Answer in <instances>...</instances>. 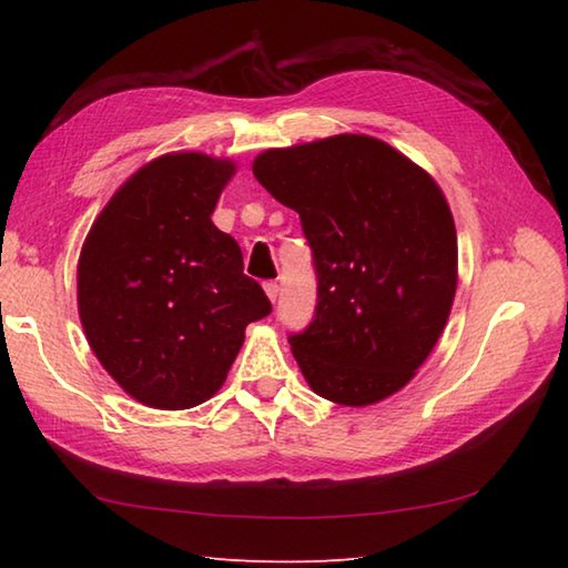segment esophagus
Returning <instances> with one entry per match:
<instances>
[{
    "label": "esophagus",
    "instance_id": "obj_1",
    "mask_svg": "<svg viewBox=\"0 0 568 568\" xmlns=\"http://www.w3.org/2000/svg\"><path fill=\"white\" fill-rule=\"evenodd\" d=\"M263 291H265L267 297H271V303H275V301H277V291H281V285L273 283V281H267V283H263Z\"/></svg>",
    "mask_w": 568,
    "mask_h": 568
}]
</instances>
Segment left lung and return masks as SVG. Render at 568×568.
<instances>
[{
	"label": "left lung",
	"mask_w": 568,
	"mask_h": 568,
	"mask_svg": "<svg viewBox=\"0 0 568 568\" xmlns=\"http://www.w3.org/2000/svg\"><path fill=\"white\" fill-rule=\"evenodd\" d=\"M257 183L301 215L317 273L311 327L291 337L315 395L383 402L417 375L457 293V229L437 181L365 133L253 161Z\"/></svg>",
	"instance_id": "obj_1"
}]
</instances>
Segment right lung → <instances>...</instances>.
Wrapping results in <instances>:
<instances>
[{
	"label": "right lung",
	"mask_w": 568,
	"mask_h": 568,
	"mask_svg": "<svg viewBox=\"0 0 568 568\" xmlns=\"http://www.w3.org/2000/svg\"><path fill=\"white\" fill-rule=\"evenodd\" d=\"M235 161L173 151L123 181L79 253L77 303L89 347L141 405L211 399L271 313L243 253L211 221Z\"/></svg>",
	"instance_id": "add662e5"
}]
</instances>
